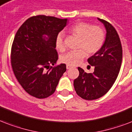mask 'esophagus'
I'll return each instance as SVG.
<instances>
[{"label": "esophagus", "mask_w": 132, "mask_h": 132, "mask_svg": "<svg viewBox=\"0 0 132 132\" xmlns=\"http://www.w3.org/2000/svg\"><path fill=\"white\" fill-rule=\"evenodd\" d=\"M66 67H67V69H70V68H71V65H67V66H66Z\"/></svg>", "instance_id": "obj_1"}]
</instances>
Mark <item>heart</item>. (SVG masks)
I'll return each instance as SVG.
<instances>
[{"instance_id": "b5f03b06", "label": "heart", "mask_w": 132, "mask_h": 132, "mask_svg": "<svg viewBox=\"0 0 132 132\" xmlns=\"http://www.w3.org/2000/svg\"><path fill=\"white\" fill-rule=\"evenodd\" d=\"M69 32L80 37L78 48L76 51H71L63 54L61 57L62 63L74 66L80 63L88 54H94L98 52L102 47L105 38V34L100 26L94 25L85 22H78L69 29ZM55 45L57 50L63 52L65 46L62 34H59L56 37Z\"/></svg>"}]
</instances>
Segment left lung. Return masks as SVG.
I'll use <instances>...</instances> for the list:
<instances>
[{
  "label": "left lung",
  "instance_id": "8db88e82",
  "mask_svg": "<svg viewBox=\"0 0 132 132\" xmlns=\"http://www.w3.org/2000/svg\"><path fill=\"white\" fill-rule=\"evenodd\" d=\"M98 19L105 25L107 34L101 50L87 59L94 67V71L87 73L78 67L79 76L73 81L76 94L87 101L99 98L110 90L116 81L122 63V45L117 31L109 22Z\"/></svg>",
  "mask_w": 132,
  "mask_h": 132
}]
</instances>
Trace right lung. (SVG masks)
Returning <instances> with one entry per match:
<instances>
[{"mask_svg": "<svg viewBox=\"0 0 132 132\" xmlns=\"http://www.w3.org/2000/svg\"><path fill=\"white\" fill-rule=\"evenodd\" d=\"M67 19L38 15L23 22L16 32L11 50V64L16 79L29 95L45 98L54 93L66 65L55 67L59 59L56 36Z\"/></svg>", "mask_w": 132, "mask_h": 132, "instance_id": "add662e5", "label": "right lung"}]
</instances>
